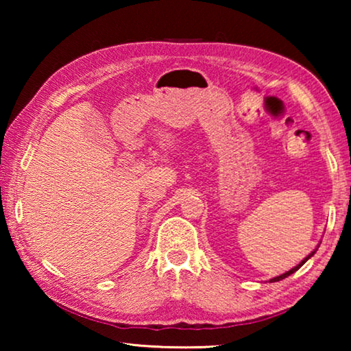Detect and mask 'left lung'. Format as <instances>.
<instances>
[{"label":"left lung","instance_id":"1","mask_svg":"<svg viewBox=\"0 0 351 351\" xmlns=\"http://www.w3.org/2000/svg\"><path fill=\"white\" fill-rule=\"evenodd\" d=\"M317 247H319V246H317ZM314 254H316V249H314V251H313V252H311L310 255H308V257H305L304 260H302L299 265H297V266H294V268H293V269H289L288 272H285V274H282V276H278V277H274V278H271V280H269V282H278V280H283V278H285V277H288V276H291V274H293V272H295L297 269H299V268H300V266H304V265L306 263V260H308V258H311Z\"/></svg>","mask_w":351,"mask_h":351}]
</instances>
